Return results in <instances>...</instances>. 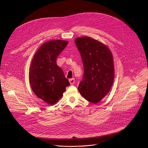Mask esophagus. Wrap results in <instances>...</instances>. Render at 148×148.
I'll list each match as a JSON object with an SVG mask.
<instances>
[{
    "label": "esophagus",
    "instance_id": "obj_1",
    "mask_svg": "<svg viewBox=\"0 0 148 148\" xmlns=\"http://www.w3.org/2000/svg\"><path fill=\"white\" fill-rule=\"evenodd\" d=\"M69 82L70 83V84L71 85H73V84L75 83V79L74 78H71L69 79Z\"/></svg>",
    "mask_w": 148,
    "mask_h": 148
}]
</instances>
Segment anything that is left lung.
<instances>
[{"label": "left lung", "instance_id": "1", "mask_svg": "<svg viewBox=\"0 0 148 148\" xmlns=\"http://www.w3.org/2000/svg\"><path fill=\"white\" fill-rule=\"evenodd\" d=\"M75 43L84 66L78 90L86 100L97 103L110 92L114 82L112 54L106 45L90 37H77Z\"/></svg>", "mask_w": 148, "mask_h": 148}]
</instances>
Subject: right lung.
<instances>
[{"mask_svg":"<svg viewBox=\"0 0 148 148\" xmlns=\"http://www.w3.org/2000/svg\"><path fill=\"white\" fill-rule=\"evenodd\" d=\"M69 42L62 40L48 41L37 50L29 71V81L34 93L49 105L55 104L70 86L69 80L56 63L58 55Z\"/></svg>","mask_w":148,"mask_h":148,"instance_id":"1","label":"right lung"}]
</instances>
